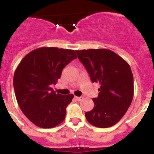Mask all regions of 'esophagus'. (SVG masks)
I'll return each instance as SVG.
<instances>
[{
	"mask_svg": "<svg viewBox=\"0 0 154 154\" xmlns=\"http://www.w3.org/2000/svg\"><path fill=\"white\" fill-rule=\"evenodd\" d=\"M75 99L76 100H78V101H82V99H83V97L82 96H75Z\"/></svg>",
	"mask_w": 154,
	"mask_h": 154,
	"instance_id": "1",
	"label": "esophagus"
}]
</instances>
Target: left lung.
I'll return each instance as SVG.
<instances>
[{"label":"left lung","mask_w":154,"mask_h":154,"mask_svg":"<svg viewBox=\"0 0 154 154\" xmlns=\"http://www.w3.org/2000/svg\"><path fill=\"white\" fill-rule=\"evenodd\" d=\"M92 82L100 84L94 108L85 112L89 123L107 128L118 123L133 97V76L130 65L112 51L105 48L75 51Z\"/></svg>","instance_id":"8db88e82"}]
</instances>
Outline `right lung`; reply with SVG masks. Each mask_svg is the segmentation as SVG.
Listing matches in <instances>:
<instances>
[{
  "label": "right lung",
  "instance_id": "1",
  "mask_svg": "<svg viewBox=\"0 0 154 154\" xmlns=\"http://www.w3.org/2000/svg\"><path fill=\"white\" fill-rule=\"evenodd\" d=\"M76 58L74 50L43 47L21 61L14 75V89L19 106L31 123L52 128L65 119L74 96L55 93L51 86L61 78L65 65Z\"/></svg>",
  "mask_w": 154,
  "mask_h": 154
}]
</instances>
